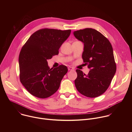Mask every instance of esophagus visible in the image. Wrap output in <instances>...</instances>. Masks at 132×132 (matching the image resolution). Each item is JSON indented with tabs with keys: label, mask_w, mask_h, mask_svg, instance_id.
Returning a JSON list of instances; mask_svg holds the SVG:
<instances>
[{
	"label": "esophagus",
	"mask_w": 132,
	"mask_h": 132,
	"mask_svg": "<svg viewBox=\"0 0 132 132\" xmlns=\"http://www.w3.org/2000/svg\"><path fill=\"white\" fill-rule=\"evenodd\" d=\"M68 70H74L73 68H72L71 67H68Z\"/></svg>",
	"instance_id": "1"
}]
</instances>
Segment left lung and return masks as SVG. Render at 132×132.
<instances>
[{"instance_id": "left-lung-1", "label": "left lung", "mask_w": 132, "mask_h": 132, "mask_svg": "<svg viewBox=\"0 0 132 132\" xmlns=\"http://www.w3.org/2000/svg\"><path fill=\"white\" fill-rule=\"evenodd\" d=\"M73 34L84 43L82 57L90 70L86 75L76 69L77 77L75 80V86L85 96H100L107 90L116 72L111 44L100 32L91 28L74 31Z\"/></svg>"}]
</instances>
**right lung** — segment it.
Here are the masks:
<instances>
[{
  "label": "right lung",
  "mask_w": 132,
  "mask_h": 132,
  "mask_svg": "<svg viewBox=\"0 0 132 132\" xmlns=\"http://www.w3.org/2000/svg\"><path fill=\"white\" fill-rule=\"evenodd\" d=\"M70 33V30L41 29L32 34L22 47L19 57L20 79L32 95L46 98L59 89L67 67L62 65L50 68L47 61L59 54Z\"/></svg>",
  "instance_id": "obj_1"
}]
</instances>
